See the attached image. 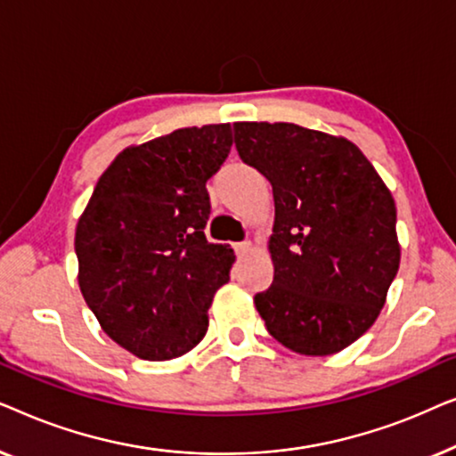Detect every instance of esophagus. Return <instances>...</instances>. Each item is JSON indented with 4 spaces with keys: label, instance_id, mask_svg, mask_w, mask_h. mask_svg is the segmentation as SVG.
I'll return each instance as SVG.
<instances>
[{
    "label": "esophagus",
    "instance_id": "esophagus-1",
    "mask_svg": "<svg viewBox=\"0 0 456 456\" xmlns=\"http://www.w3.org/2000/svg\"><path fill=\"white\" fill-rule=\"evenodd\" d=\"M234 251L239 253V255L247 253V251H251V240H242V242H236V245H234Z\"/></svg>",
    "mask_w": 456,
    "mask_h": 456
}]
</instances>
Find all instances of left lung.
Instances as JSON below:
<instances>
[{
	"instance_id": "left-lung-1",
	"label": "left lung",
	"mask_w": 456,
	"mask_h": 456,
	"mask_svg": "<svg viewBox=\"0 0 456 456\" xmlns=\"http://www.w3.org/2000/svg\"><path fill=\"white\" fill-rule=\"evenodd\" d=\"M236 151L270 180L272 286L255 295L267 332L290 351L332 354L378 320L398 272L396 208L346 139L289 122H236Z\"/></svg>"
}]
</instances>
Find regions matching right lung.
<instances>
[{
  "label": "right lung",
  "mask_w": 456,
  "mask_h": 456,
  "mask_svg": "<svg viewBox=\"0 0 456 456\" xmlns=\"http://www.w3.org/2000/svg\"><path fill=\"white\" fill-rule=\"evenodd\" d=\"M230 147V124H209L124 149L80 216V292L103 332L136 357H180L208 332L234 251L205 239V183Z\"/></svg>",
  "instance_id": "1"
}]
</instances>
